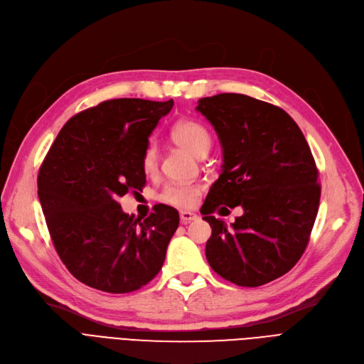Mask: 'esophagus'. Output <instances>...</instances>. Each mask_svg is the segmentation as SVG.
Returning a JSON list of instances; mask_svg holds the SVG:
<instances>
[{
    "label": "esophagus",
    "instance_id": "obj_1",
    "mask_svg": "<svg viewBox=\"0 0 364 364\" xmlns=\"http://www.w3.org/2000/svg\"><path fill=\"white\" fill-rule=\"evenodd\" d=\"M196 219H198V216L196 213H193V212H188V210H182L181 212V222L182 223H189V222H193Z\"/></svg>",
    "mask_w": 364,
    "mask_h": 364
}]
</instances>
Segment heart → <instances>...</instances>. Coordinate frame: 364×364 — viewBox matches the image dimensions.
Masks as SVG:
<instances>
[{
	"label": "heart",
	"mask_w": 364,
	"mask_h": 364,
	"mask_svg": "<svg viewBox=\"0 0 364 364\" xmlns=\"http://www.w3.org/2000/svg\"><path fill=\"white\" fill-rule=\"evenodd\" d=\"M171 137L178 145L188 149L196 157L203 152H209L212 146V137L204 126L197 121L183 119L171 129ZM142 170L146 175H152L159 167V151L154 142L146 144L141 159ZM201 194V186L185 182H168L163 186L160 200L166 204L176 207H191L197 203Z\"/></svg>",
	"instance_id": "heart-1"
}]
</instances>
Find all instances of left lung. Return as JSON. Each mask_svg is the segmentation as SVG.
Listing matches in <instances>:
<instances>
[{
	"label": "left lung",
	"instance_id": "left-lung-1",
	"mask_svg": "<svg viewBox=\"0 0 364 364\" xmlns=\"http://www.w3.org/2000/svg\"><path fill=\"white\" fill-rule=\"evenodd\" d=\"M197 111L223 152L201 207L212 227L207 261L237 286L267 284L296 265L309 241L321 193L313 154L293 118L268 102L220 93L200 99ZM219 205L244 209L231 229L211 216Z\"/></svg>",
	"mask_w": 364,
	"mask_h": 364
}]
</instances>
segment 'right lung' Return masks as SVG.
Wrapping results in <instances>:
<instances>
[{
	"mask_svg": "<svg viewBox=\"0 0 364 364\" xmlns=\"http://www.w3.org/2000/svg\"><path fill=\"white\" fill-rule=\"evenodd\" d=\"M173 100L112 99L74 115L38 171V198L62 262L77 280L108 293L148 284L164 264L179 213L157 204L146 219L119 197L146 183L142 152Z\"/></svg>",
	"mask_w": 364,
	"mask_h": 364,
	"instance_id": "obj_1",
	"label": "right lung"
}]
</instances>
